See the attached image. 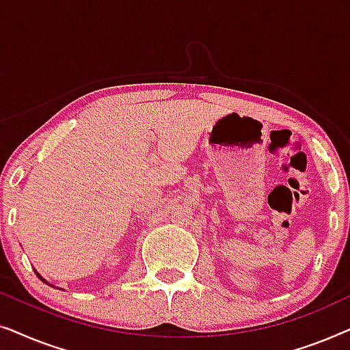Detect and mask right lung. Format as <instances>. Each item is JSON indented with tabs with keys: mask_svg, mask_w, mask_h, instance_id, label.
Returning a JSON list of instances; mask_svg holds the SVG:
<instances>
[{
	"mask_svg": "<svg viewBox=\"0 0 350 350\" xmlns=\"http://www.w3.org/2000/svg\"><path fill=\"white\" fill-rule=\"evenodd\" d=\"M36 275H38V277H40V279H41V280H42V282H46V280H44V279H42V277H41V275H40V274H38V272H36ZM46 284H47V282H46Z\"/></svg>",
	"mask_w": 350,
	"mask_h": 350,
	"instance_id": "add662e5",
	"label": "right lung"
}]
</instances>
